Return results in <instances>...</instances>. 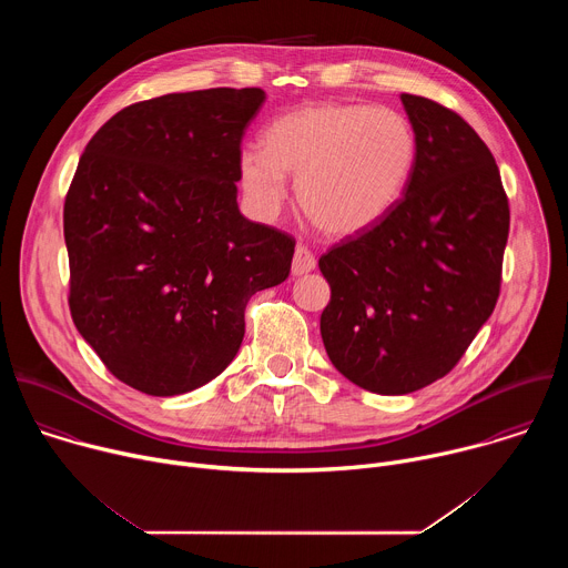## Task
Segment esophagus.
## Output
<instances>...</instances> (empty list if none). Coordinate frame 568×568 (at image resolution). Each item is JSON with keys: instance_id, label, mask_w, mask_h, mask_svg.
Wrapping results in <instances>:
<instances>
[{"instance_id": "34e87169", "label": "esophagus", "mask_w": 568, "mask_h": 568, "mask_svg": "<svg viewBox=\"0 0 568 568\" xmlns=\"http://www.w3.org/2000/svg\"><path fill=\"white\" fill-rule=\"evenodd\" d=\"M316 267V261L307 247H296L294 258H292V274L303 276Z\"/></svg>"}]
</instances>
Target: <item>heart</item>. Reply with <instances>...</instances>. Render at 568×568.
<instances>
[{
  "mask_svg": "<svg viewBox=\"0 0 568 568\" xmlns=\"http://www.w3.org/2000/svg\"><path fill=\"white\" fill-rule=\"evenodd\" d=\"M414 123L393 108L307 103L276 116L263 148L237 154V180L250 209L274 217L285 175H296L303 213L331 235H355L377 224L402 197L418 161Z\"/></svg>",
  "mask_w": 568,
  "mask_h": 568,
  "instance_id": "b5f03b06",
  "label": "heart"
}]
</instances>
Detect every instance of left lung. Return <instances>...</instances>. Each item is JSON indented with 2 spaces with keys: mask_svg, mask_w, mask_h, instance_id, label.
Wrapping results in <instances>:
<instances>
[{
  "mask_svg": "<svg viewBox=\"0 0 568 568\" xmlns=\"http://www.w3.org/2000/svg\"><path fill=\"white\" fill-rule=\"evenodd\" d=\"M416 171L371 229L318 258L331 285L321 339L353 384L404 395L447 375L490 318L510 211L495 156L452 110L399 97Z\"/></svg>",
  "mask_w": 568,
  "mask_h": 568,
  "instance_id": "obj_1",
  "label": "left lung"
}]
</instances>
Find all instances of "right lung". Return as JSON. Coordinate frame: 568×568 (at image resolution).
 Returning a JSON list of instances; mask_svg holds the SVG:
<instances>
[{"mask_svg": "<svg viewBox=\"0 0 568 568\" xmlns=\"http://www.w3.org/2000/svg\"><path fill=\"white\" fill-rule=\"evenodd\" d=\"M258 88L134 103L88 143L64 200L69 307L108 371L156 395L217 377L247 301L290 276L294 240L237 209Z\"/></svg>", "mask_w": 568, "mask_h": 568, "instance_id": "right-lung-1", "label": "right lung"}]
</instances>
